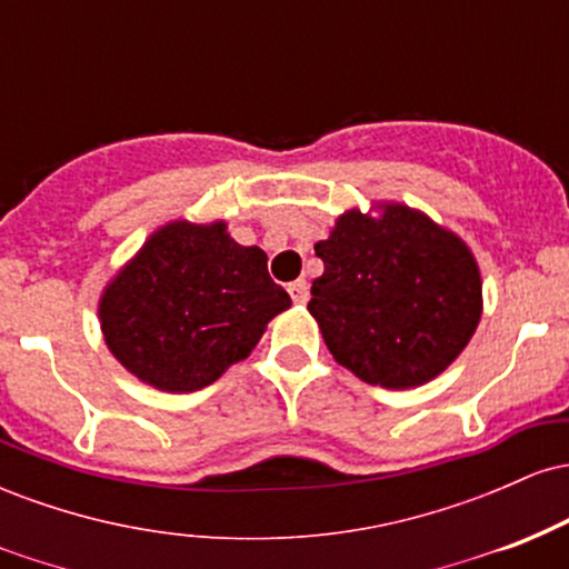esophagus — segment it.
I'll use <instances>...</instances> for the list:
<instances>
[{"label": "esophagus", "mask_w": 569, "mask_h": 569, "mask_svg": "<svg viewBox=\"0 0 569 569\" xmlns=\"http://www.w3.org/2000/svg\"><path fill=\"white\" fill-rule=\"evenodd\" d=\"M289 293H291L293 305H305L307 299H310V289H307L305 280H293V283H289Z\"/></svg>", "instance_id": "34e87169"}]
</instances>
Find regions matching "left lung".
Segmentation results:
<instances>
[{
	"label": "left lung",
	"instance_id": "1",
	"mask_svg": "<svg viewBox=\"0 0 569 569\" xmlns=\"http://www.w3.org/2000/svg\"><path fill=\"white\" fill-rule=\"evenodd\" d=\"M323 276L310 316L326 348L358 380L420 388L471 342L481 321V272L460 234L403 202L350 208L318 240Z\"/></svg>",
	"mask_w": 569,
	"mask_h": 569
}]
</instances>
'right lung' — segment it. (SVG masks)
Here are the masks:
<instances>
[{"label":"right lung","instance_id":"1","mask_svg":"<svg viewBox=\"0 0 569 569\" xmlns=\"http://www.w3.org/2000/svg\"><path fill=\"white\" fill-rule=\"evenodd\" d=\"M291 297L259 246L234 243L224 221H168L103 286V342L136 380L162 393L217 382L257 348Z\"/></svg>","mask_w":569,"mask_h":569}]
</instances>
